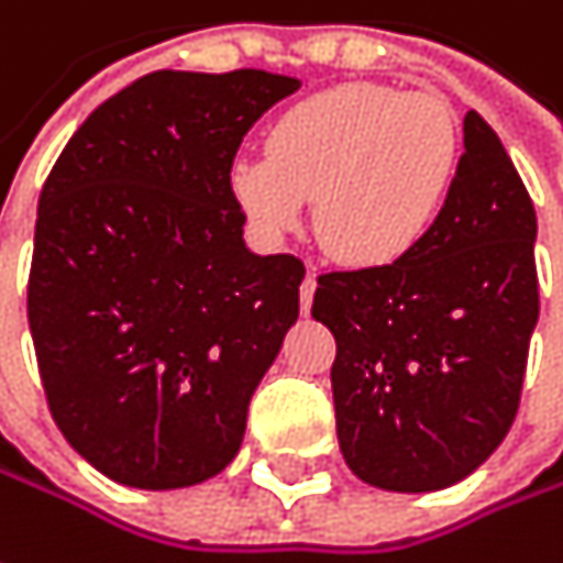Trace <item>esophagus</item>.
I'll return each instance as SVG.
<instances>
[{"mask_svg": "<svg viewBox=\"0 0 563 563\" xmlns=\"http://www.w3.org/2000/svg\"><path fill=\"white\" fill-rule=\"evenodd\" d=\"M316 274H306V280L299 286V302H302V312H309V306H312V296H316Z\"/></svg>", "mask_w": 563, "mask_h": 563, "instance_id": "esophagus-1", "label": "esophagus"}]
</instances>
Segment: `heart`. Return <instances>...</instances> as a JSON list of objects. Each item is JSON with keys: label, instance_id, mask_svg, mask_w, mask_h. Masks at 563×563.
I'll use <instances>...</instances> for the list:
<instances>
[{"label": "heart", "instance_id": "heart-1", "mask_svg": "<svg viewBox=\"0 0 563 563\" xmlns=\"http://www.w3.org/2000/svg\"><path fill=\"white\" fill-rule=\"evenodd\" d=\"M461 134L438 92L347 82L289 106L267 157H241L229 189L264 231L286 234L316 199V234L334 261L377 267L412 251L454 186Z\"/></svg>", "mask_w": 563, "mask_h": 563}]
</instances>
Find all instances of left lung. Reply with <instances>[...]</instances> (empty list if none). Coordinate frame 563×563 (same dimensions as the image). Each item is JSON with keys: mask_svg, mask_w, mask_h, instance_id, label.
Returning a JSON list of instances; mask_svg holds the SVG:
<instances>
[{"mask_svg": "<svg viewBox=\"0 0 563 563\" xmlns=\"http://www.w3.org/2000/svg\"><path fill=\"white\" fill-rule=\"evenodd\" d=\"M536 234L503 141L467 112L454 186L426 238L384 267L319 277L312 316L338 341V444L364 484L432 493L499 448L538 325Z\"/></svg>", "mask_w": 563, "mask_h": 563, "instance_id": "left-lung-1", "label": "left lung"}]
</instances>
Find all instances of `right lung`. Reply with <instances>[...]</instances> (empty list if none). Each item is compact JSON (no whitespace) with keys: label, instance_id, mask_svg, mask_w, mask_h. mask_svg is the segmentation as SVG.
I'll use <instances>...</instances> for the list:
<instances>
[{"label":"right lung","instance_id":"add662e5","mask_svg":"<svg viewBox=\"0 0 563 563\" xmlns=\"http://www.w3.org/2000/svg\"><path fill=\"white\" fill-rule=\"evenodd\" d=\"M302 82L157 70L106 99L37 199L27 325L51 416L109 481L179 489L234 461L306 267L254 254L241 137Z\"/></svg>","mask_w":563,"mask_h":563}]
</instances>
